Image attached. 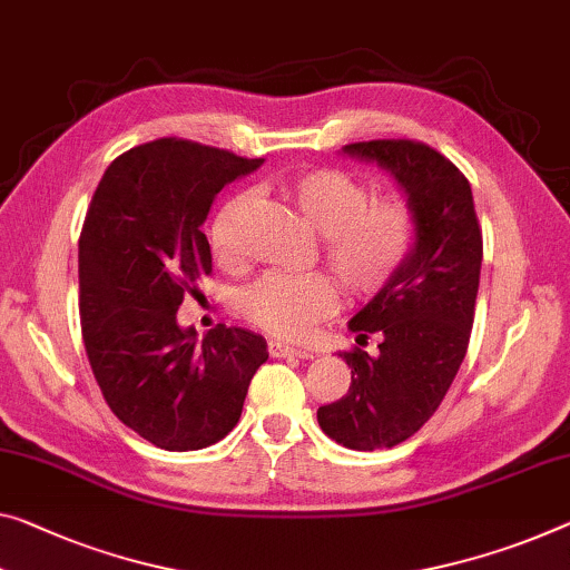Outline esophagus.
Wrapping results in <instances>:
<instances>
[{"label": "esophagus", "instance_id": "34e87169", "mask_svg": "<svg viewBox=\"0 0 570 570\" xmlns=\"http://www.w3.org/2000/svg\"><path fill=\"white\" fill-rule=\"evenodd\" d=\"M269 356H275V358H285V356L313 358V348L291 346V344H283V341H269Z\"/></svg>", "mask_w": 570, "mask_h": 570}]
</instances>
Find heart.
Listing matches in <instances>:
<instances>
[{
    "label": "heart",
    "instance_id": "b5f03b06",
    "mask_svg": "<svg viewBox=\"0 0 570 570\" xmlns=\"http://www.w3.org/2000/svg\"><path fill=\"white\" fill-rule=\"evenodd\" d=\"M315 232L323 234V257L348 293H376L395 275L413 242V214L402 200H372V188L352 173L321 168L287 183ZM252 204L249 190L218 208L208 242L218 262L239 257V224ZM338 305V287L323 273H267L239 295V311L267 334L308 336L315 323Z\"/></svg>",
    "mask_w": 570,
    "mask_h": 570
}]
</instances>
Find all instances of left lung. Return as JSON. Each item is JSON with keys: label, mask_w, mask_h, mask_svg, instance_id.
<instances>
[{"label": "left lung", "mask_w": 570, "mask_h": 570, "mask_svg": "<svg viewBox=\"0 0 570 570\" xmlns=\"http://www.w3.org/2000/svg\"><path fill=\"white\" fill-rule=\"evenodd\" d=\"M341 153L390 173L407 198L415 236L395 275L348 321L356 344L376 336L380 352L341 354L352 366V387L318 407V425L346 449H392L435 413L466 356L481 229L469 180L433 147L372 139Z\"/></svg>", "instance_id": "8db88e82"}]
</instances>
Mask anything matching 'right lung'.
I'll return each mask as SVG.
<instances>
[{
    "label": "right lung",
    "instance_id": "obj_1",
    "mask_svg": "<svg viewBox=\"0 0 570 570\" xmlns=\"http://www.w3.org/2000/svg\"><path fill=\"white\" fill-rule=\"evenodd\" d=\"M259 160L188 139L119 155L91 198L78 242L86 354L127 428L165 451H198L239 423L267 341L247 328H183V295L212 273L200 232L214 198Z\"/></svg>",
    "mask_w": 570,
    "mask_h": 570
}]
</instances>
